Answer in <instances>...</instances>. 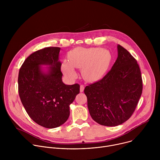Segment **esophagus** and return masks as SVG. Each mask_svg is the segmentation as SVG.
Listing matches in <instances>:
<instances>
[{
  "label": "esophagus",
  "mask_w": 160,
  "mask_h": 160,
  "mask_svg": "<svg viewBox=\"0 0 160 160\" xmlns=\"http://www.w3.org/2000/svg\"><path fill=\"white\" fill-rule=\"evenodd\" d=\"M84 88H85V87H84L83 85H80V92H83V90H84Z\"/></svg>",
  "instance_id": "esophagus-1"
}]
</instances>
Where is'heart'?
<instances>
[{
    "label": "heart",
    "instance_id": "obj_1",
    "mask_svg": "<svg viewBox=\"0 0 160 160\" xmlns=\"http://www.w3.org/2000/svg\"><path fill=\"white\" fill-rule=\"evenodd\" d=\"M111 61L112 55L107 49L78 48L70 53L68 61H64L62 68L64 74L70 78H74L77 75L74 68H82L83 78L94 82L104 77Z\"/></svg>",
    "mask_w": 160,
    "mask_h": 160
}]
</instances>
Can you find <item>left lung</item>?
Segmentation results:
<instances>
[{
	"label": "left lung",
	"mask_w": 160,
	"mask_h": 160,
	"mask_svg": "<svg viewBox=\"0 0 160 160\" xmlns=\"http://www.w3.org/2000/svg\"><path fill=\"white\" fill-rule=\"evenodd\" d=\"M118 58L100 80L86 86L84 93L92 118L98 123L115 127L128 120L142 92V80L136 59L118 45Z\"/></svg>",
	"instance_id": "obj_1"
}]
</instances>
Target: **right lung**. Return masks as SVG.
<instances>
[{"label": "right lung", "instance_id": "obj_1", "mask_svg": "<svg viewBox=\"0 0 160 160\" xmlns=\"http://www.w3.org/2000/svg\"><path fill=\"white\" fill-rule=\"evenodd\" d=\"M59 48L35 51L22 63L18 75V92L29 117L48 128L59 127L70 116V105L80 92V85H65L62 81ZM40 65H49L42 71Z\"/></svg>", "mask_w": 160, "mask_h": 160}]
</instances>
